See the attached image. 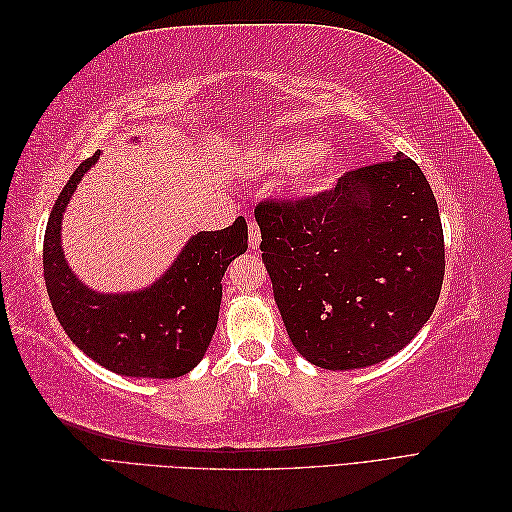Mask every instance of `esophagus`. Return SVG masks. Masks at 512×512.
Instances as JSON below:
<instances>
[{
  "label": "esophagus",
  "mask_w": 512,
  "mask_h": 512,
  "mask_svg": "<svg viewBox=\"0 0 512 512\" xmlns=\"http://www.w3.org/2000/svg\"><path fill=\"white\" fill-rule=\"evenodd\" d=\"M247 235H250V247H252V250H258L262 237H260V228H258L256 222H250V226H247Z\"/></svg>",
  "instance_id": "34e87169"
}]
</instances>
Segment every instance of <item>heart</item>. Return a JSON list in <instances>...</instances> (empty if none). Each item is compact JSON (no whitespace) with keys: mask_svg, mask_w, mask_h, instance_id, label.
<instances>
[{"mask_svg":"<svg viewBox=\"0 0 512 512\" xmlns=\"http://www.w3.org/2000/svg\"><path fill=\"white\" fill-rule=\"evenodd\" d=\"M262 166L271 173H290L297 168V185L305 192L322 190L337 173V151L327 145H316L307 138L284 141L262 153Z\"/></svg>","mask_w":512,"mask_h":512,"instance_id":"heart-1","label":"heart"}]
</instances>
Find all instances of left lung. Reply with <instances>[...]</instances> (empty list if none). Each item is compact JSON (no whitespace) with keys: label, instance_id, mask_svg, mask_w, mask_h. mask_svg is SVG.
<instances>
[{"label":"left lung","instance_id":"8db88e82","mask_svg":"<svg viewBox=\"0 0 512 512\" xmlns=\"http://www.w3.org/2000/svg\"><path fill=\"white\" fill-rule=\"evenodd\" d=\"M260 252L292 346L344 371L408 346L444 280L438 203L404 153L344 173L329 192L254 209Z\"/></svg>","mask_w":512,"mask_h":512}]
</instances>
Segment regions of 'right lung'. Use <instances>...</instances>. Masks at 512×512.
Instances as JSON below:
<instances>
[{"instance_id": "obj_1", "label": "right lung", "mask_w": 512, "mask_h": 512, "mask_svg": "<svg viewBox=\"0 0 512 512\" xmlns=\"http://www.w3.org/2000/svg\"><path fill=\"white\" fill-rule=\"evenodd\" d=\"M100 151L74 170L59 192L44 232V282L61 327L89 359L121 376L170 380L203 359L218 327L222 277L247 250V224L205 230L185 243L149 288L104 294L87 288L61 250V218Z\"/></svg>"}]
</instances>
